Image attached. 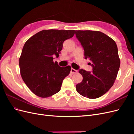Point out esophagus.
I'll return each mask as SVG.
<instances>
[{
    "label": "esophagus",
    "instance_id": "esophagus-1",
    "mask_svg": "<svg viewBox=\"0 0 134 134\" xmlns=\"http://www.w3.org/2000/svg\"><path fill=\"white\" fill-rule=\"evenodd\" d=\"M76 72H77V70H75L74 69H72V68H71V69L70 72H71V74H75V73H76Z\"/></svg>",
    "mask_w": 134,
    "mask_h": 134
}]
</instances>
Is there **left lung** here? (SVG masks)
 <instances>
[{"label":"left lung","instance_id":"8db88e82","mask_svg":"<svg viewBox=\"0 0 134 134\" xmlns=\"http://www.w3.org/2000/svg\"><path fill=\"white\" fill-rule=\"evenodd\" d=\"M93 67L92 72L80 69L82 82L76 84V90L83 97L90 99L99 98L107 92L114 84L120 66V59L115 41L99 31H75Z\"/></svg>","mask_w":134,"mask_h":134}]
</instances>
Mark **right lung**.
<instances>
[{
    "label": "right lung",
    "mask_w": 134,
    "mask_h": 134,
    "mask_svg": "<svg viewBox=\"0 0 134 134\" xmlns=\"http://www.w3.org/2000/svg\"><path fill=\"white\" fill-rule=\"evenodd\" d=\"M75 30H42L24 44L19 64L22 78L31 91L47 98L60 91L63 81L69 74L71 67H60L54 62L66 40L73 37Z\"/></svg>",
    "instance_id": "right-lung-1"
}]
</instances>
